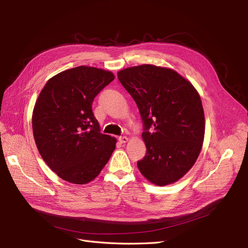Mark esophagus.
I'll use <instances>...</instances> for the list:
<instances>
[{"label": "esophagus", "mask_w": 248, "mask_h": 248, "mask_svg": "<svg viewBox=\"0 0 248 248\" xmlns=\"http://www.w3.org/2000/svg\"><path fill=\"white\" fill-rule=\"evenodd\" d=\"M119 140L122 142V144H125V142L128 141V138L127 137H120Z\"/></svg>", "instance_id": "34e87169"}]
</instances>
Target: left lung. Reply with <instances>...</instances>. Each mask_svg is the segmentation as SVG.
<instances>
[{
    "mask_svg": "<svg viewBox=\"0 0 248 248\" xmlns=\"http://www.w3.org/2000/svg\"><path fill=\"white\" fill-rule=\"evenodd\" d=\"M139 108L147 147L138 162L141 175L157 186L175 183L197 161L205 135V116L197 89L177 71L142 64L117 72Z\"/></svg>",
    "mask_w": 248,
    "mask_h": 248,
    "instance_id": "obj_1",
    "label": "left lung"
}]
</instances>
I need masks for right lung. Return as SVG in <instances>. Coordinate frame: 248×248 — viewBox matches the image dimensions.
<instances>
[{"label": "right lung", "instance_id": "obj_1", "mask_svg": "<svg viewBox=\"0 0 248 248\" xmlns=\"http://www.w3.org/2000/svg\"><path fill=\"white\" fill-rule=\"evenodd\" d=\"M115 76L90 66L62 71L47 81L32 114L33 136L42 159L58 177L85 185L115 150L116 139L100 133L93 101Z\"/></svg>", "mask_w": 248, "mask_h": 248}]
</instances>
